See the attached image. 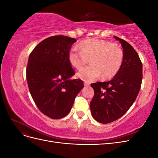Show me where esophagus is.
<instances>
[{"mask_svg": "<svg viewBox=\"0 0 158 158\" xmlns=\"http://www.w3.org/2000/svg\"><path fill=\"white\" fill-rule=\"evenodd\" d=\"M84 85L85 86H89V84L88 82H84Z\"/></svg>", "mask_w": 158, "mask_h": 158, "instance_id": "34e87169", "label": "esophagus"}]
</instances>
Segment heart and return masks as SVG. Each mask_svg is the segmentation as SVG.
<instances>
[{"label":"heart","mask_w":158,"mask_h":158,"mask_svg":"<svg viewBox=\"0 0 158 158\" xmlns=\"http://www.w3.org/2000/svg\"><path fill=\"white\" fill-rule=\"evenodd\" d=\"M124 53L121 46L109 41L91 38L80 43V48L73 47L69 53V60L76 69H82L90 59L91 64L78 73V77L91 82L102 76L111 78L120 69Z\"/></svg>","instance_id":"1"}]
</instances>
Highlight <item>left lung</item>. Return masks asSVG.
Wrapping results in <instances>:
<instances>
[{
    "mask_svg": "<svg viewBox=\"0 0 158 158\" xmlns=\"http://www.w3.org/2000/svg\"><path fill=\"white\" fill-rule=\"evenodd\" d=\"M114 37L123 49L121 68L110 81L91 84L94 90L91 113L103 124L116 121L127 112L137 98L142 80V63L137 52L126 41Z\"/></svg>",
    "mask_w": 158,
    "mask_h": 158,
    "instance_id": "1",
    "label": "left lung"
}]
</instances>
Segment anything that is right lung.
<instances>
[{"instance_id": "obj_1", "label": "right lung", "mask_w": 158, "mask_h": 158, "mask_svg": "<svg viewBox=\"0 0 158 158\" xmlns=\"http://www.w3.org/2000/svg\"><path fill=\"white\" fill-rule=\"evenodd\" d=\"M76 40L55 35L41 41L28 59L26 79L30 92L40 111L52 119L69 113L74 99L84 88L82 80H70L75 72L69 53Z\"/></svg>"}]
</instances>
